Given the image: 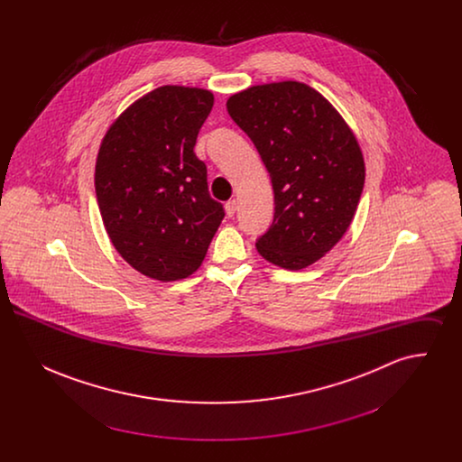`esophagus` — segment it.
Masks as SVG:
<instances>
[{
    "label": "esophagus",
    "instance_id": "obj_1",
    "mask_svg": "<svg viewBox=\"0 0 462 462\" xmlns=\"http://www.w3.org/2000/svg\"><path fill=\"white\" fill-rule=\"evenodd\" d=\"M225 211H226V215L232 218V217L236 215V211H237V200H236V199L228 200V202L225 204Z\"/></svg>",
    "mask_w": 462,
    "mask_h": 462
}]
</instances>
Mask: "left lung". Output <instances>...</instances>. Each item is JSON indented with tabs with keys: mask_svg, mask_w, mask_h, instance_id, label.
Returning <instances> with one entry per match:
<instances>
[{
	"mask_svg": "<svg viewBox=\"0 0 462 462\" xmlns=\"http://www.w3.org/2000/svg\"><path fill=\"white\" fill-rule=\"evenodd\" d=\"M226 110L263 159L275 213L256 242L266 262L301 270L343 239L362 196L358 140L329 100L300 81L242 89Z\"/></svg>",
	"mask_w": 462,
	"mask_h": 462,
	"instance_id": "left-lung-1",
	"label": "left lung"
}]
</instances>
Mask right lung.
Segmentation results:
<instances>
[{
  "label": "right lung",
  "mask_w": 462,
  "mask_h": 462,
  "mask_svg": "<svg viewBox=\"0 0 462 462\" xmlns=\"http://www.w3.org/2000/svg\"><path fill=\"white\" fill-rule=\"evenodd\" d=\"M209 89L166 85L123 110L104 134L95 190L112 245L142 275L175 282L204 262L225 217L194 152Z\"/></svg>",
  "instance_id": "right-lung-1"
}]
</instances>
